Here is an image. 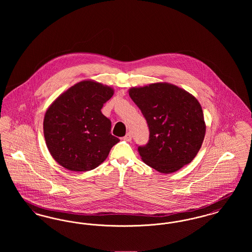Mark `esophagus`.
<instances>
[{"label":"esophagus","mask_w":252,"mask_h":252,"mask_svg":"<svg viewBox=\"0 0 252 252\" xmlns=\"http://www.w3.org/2000/svg\"><path fill=\"white\" fill-rule=\"evenodd\" d=\"M132 139V135L130 132H128V133H126V135L124 137V140L125 141H126V142H130Z\"/></svg>","instance_id":"1"}]
</instances>
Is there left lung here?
I'll return each instance as SVG.
<instances>
[{"label":"left lung","instance_id":"left-lung-1","mask_svg":"<svg viewBox=\"0 0 252 252\" xmlns=\"http://www.w3.org/2000/svg\"><path fill=\"white\" fill-rule=\"evenodd\" d=\"M129 96L141 109L149 129L147 144L138 146L144 163L164 174L190 163L199 151L206 132L198 101L168 83L132 88Z\"/></svg>","mask_w":252,"mask_h":252}]
</instances>
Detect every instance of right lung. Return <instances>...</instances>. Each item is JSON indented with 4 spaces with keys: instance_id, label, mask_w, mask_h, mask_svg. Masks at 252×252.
Masks as SVG:
<instances>
[{
    "instance_id": "obj_1",
    "label": "right lung",
    "mask_w": 252,
    "mask_h": 252,
    "mask_svg": "<svg viewBox=\"0 0 252 252\" xmlns=\"http://www.w3.org/2000/svg\"><path fill=\"white\" fill-rule=\"evenodd\" d=\"M113 95L109 87L81 81L50 106L43 121L44 138L52 157L71 171L99 166L120 140L101 109Z\"/></svg>"
}]
</instances>
